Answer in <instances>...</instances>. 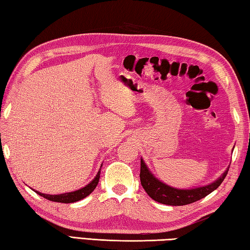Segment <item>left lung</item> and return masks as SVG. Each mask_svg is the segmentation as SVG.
I'll return each mask as SVG.
<instances>
[{"label": "left lung", "mask_w": 250, "mask_h": 250, "mask_svg": "<svg viewBox=\"0 0 250 250\" xmlns=\"http://www.w3.org/2000/svg\"><path fill=\"white\" fill-rule=\"evenodd\" d=\"M229 169L216 181L212 182L211 185L194 188V189L181 190L169 187L165 185L164 182L158 180L149 171V169H148L146 164L144 163V160L141 159V174H139V177H141V183L143 188L152 200L163 204L177 207V205H187L193 203L195 201L205 198V196L211 193L214 190H216L225 179L227 172H229Z\"/></svg>", "instance_id": "obj_1"}]
</instances>
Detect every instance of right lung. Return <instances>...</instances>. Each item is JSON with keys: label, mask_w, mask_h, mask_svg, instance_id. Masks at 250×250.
I'll list each match as a JSON object with an SVG mask.
<instances>
[{"label": "right lung", "mask_w": 250, "mask_h": 250, "mask_svg": "<svg viewBox=\"0 0 250 250\" xmlns=\"http://www.w3.org/2000/svg\"><path fill=\"white\" fill-rule=\"evenodd\" d=\"M102 167V166H101ZM100 173H101V169L99 170L98 174H96L95 178L92 180L89 185L85 186L82 189H79L77 191L73 192H69V193H62V194H56V195H51V194H45V193H41V192H36L37 194H39L42 198H45L49 201H54V202H59V203H73L77 202V201H80L82 199L86 198L87 195L94 191V189L98 186L99 180H100Z\"/></svg>", "instance_id": "right-lung-1"}]
</instances>
